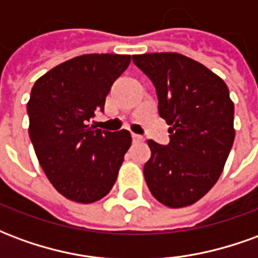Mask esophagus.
Returning <instances> with one entry per match:
<instances>
[{
	"label": "esophagus",
	"instance_id": "esophagus-1",
	"mask_svg": "<svg viewBox=\"0 0 258 258\" xmlns=\"http://www.w3.org/2000/svg\"><path fill=\"white\" fill-rule=\"evenodd\" d=\"M144 140H145V138H144L142 135L133 134V141H134V142H144Z\"/></svg>",
	"mask_w": 258,
	"mask_h": 258
}]
</instances>
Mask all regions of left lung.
<instances>
[{
    "mask_svg": "<svg viewBox=\"0 0 258 258\" xmlns=\"http://www.w3.org/2000/svg\"><path fill=\"white\" fill-rule=\"evenodd\" d=\"M133 60L152 80L159 114L171 125L168 145L148 141L152 152L144 166L148 188L171 209L194 205L218 181L235 140L227 84L181 53H144Z\"/></svg>",
    "mask_w": 258,
    "mask_h": 258,
    "instance_id": "1",
    "label": "left lung"
}]
</instances>
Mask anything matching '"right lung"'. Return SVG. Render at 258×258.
Returning <instances> with one entry per match:
<instances>
[{
  "instance_id": "1",
  "label": "right lung",
  "mask_w": 258,
  "mask_h": 258,
  "mask_svg": "<svg viewBox=\"0 0 258 258\" xmlns=\"http://www.w3.org/2000/svg\"><path fill=\"white\" fill-rule=\"evenodd\" d=\"M130 62V55L87 53L55 66L33 85L29 135L47 178L69 200L94 203L117 179L131 134L88 123L103 110L110 87Z\"/></svg>"
}]
</instances>
